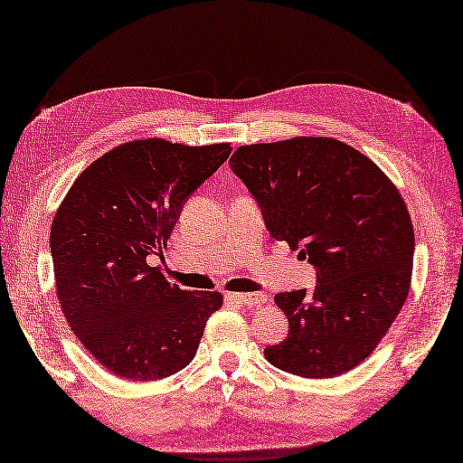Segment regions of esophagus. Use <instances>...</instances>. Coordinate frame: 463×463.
<instances>
[{
  "label": "esophagus",
  "mask_w": 463,
  "mask_h": 463,
  "mask_svg": "<svg viewBox=\"0 0 463 463\" xmlns=\"http://www.w3.org/2000/svg\"><path fill=\"white\" fill-rule=\"evenodd\" d=\"M227 301L241 303V306H254L260 307L262 303H267V295L264 293H227Z\"/></svg>",
  "instance_id": "esophagus-1"
}]
</instances>
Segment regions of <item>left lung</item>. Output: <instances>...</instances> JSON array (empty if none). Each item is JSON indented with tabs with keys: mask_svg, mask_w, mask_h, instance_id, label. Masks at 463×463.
Here are the masks:
<instances>
[{
	"mask_svg": "<svg viewBox=\"0 0 463 463\" xmlns=\"http://www.w3.org/2000/svg\"><path fill=\"white\" fill-rule=\"evenodd\" d=\"M230 168L270 236L299 248L316 269L314 291L275 295L289 336L264 357L314 380L357 367L411 291L414 230L400 191L367 156L330 137L241 146Z\"/></svg>",
	"mask_w": 463,
	"mask_h": 463,
	"instance_id": "obj_1",
	"label": "left lung"
}]
</instances>
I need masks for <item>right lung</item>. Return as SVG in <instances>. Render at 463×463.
I'll list each match as a JSON object with an SVG mask.
<instances>
[{
    "label": "right lung",
    "mask_w": 463,
    "mask_h": 463,
    "mask_svg": "<svg viewBox=\"0 0 463 463\" xmlns=\"http://www.w3.org/2000/svg\"><path fill=\"white\" fill-rule=\"evenodd\" d=\"M232 154L230 143L137 139L110 149L75 178L51 227L57 298L67 324L112 373L154 382L193 361L217 291L168 283L162 254L182 207Z\"/></svg>",
    "instance_id": "1"
}]
</instances>
